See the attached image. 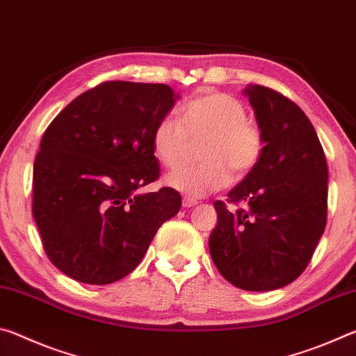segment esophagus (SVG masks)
Segmentation results:
<instances>
[{
    "mask_svg": "<svg viewBox=\"0 0 356 356\" xmlns=\"http://www.w3.org/2000/svg\"><path fill=\"white\" fill-rule=\"evenodd\" d=\"M196 204H197V201H196V200H193V197H184V201H182V206H184V207H186V209L195 207Z\"/></svg>",
    "mask_w": 356,
    "mask_h": 356,
    "instance_id": "obj_1",
    "label": "esophagus"
}]
</instances>
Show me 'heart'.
Wrapping results in <instances>:
<instances>
[{
	"label": "heart",
	"mask_w": 356,
	"mask_h": 356,
	"mask_svg": "<svg viewBox=\"0 0 356 356\" xmlns=\"http://www.w3.org/2000/svg\"><path fill=\"white\" fill-rule=\"evenodd\" d=\"M201 136L204 161L180 168L165 179L168 186L186 196L201 197L225 188L232 174L237 179L248 176L264 155L262 130L246 118L242 102L216 91H202L180 106L177 122L171 116L160 119L150 144L161 165L176 168L185 159L188 140Z\"/></svg>",
	"instance_id": "heart-1"
}]
</instances>
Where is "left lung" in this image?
<instances>
[{"label":"left lung","instance_id":"8db88e82","mask_svg":"<svg viewBox=\"0 0 356 356\" xmlns=\"http://www.w3.org/2000/svg\"><path fill=\"white\" fill-rule=\"evenodd\" d=\"M262 130L259 165L229 191V210L215 201L218 225L210 234L212 261L243 291L291 284L308 267L327 225L328 168L314 127L298 105L273 89L245 88Z\"/></svg>","mask_w":356,"mask_h":356}]
</instances>
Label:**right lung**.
Returning <instances> with one entry per match:
<instances>
[{"mask_svg": "<svg viewBox=\"0 0 356 356\" xmlns=\"http://www.w3.org/2000/svg\"><path fill=\"white\" fill-rule=\"evenodd\" d=\"M179 99L168 84L105 81L48 125L33 170V216L48 259L69 278L110 284L146 254L182 206L160 177L154 127Z\"/></svg>", "mask_w": 356, "mask_h": 356, "instance_id": "right-lung-1", "label": "right lung"}]
</instances>
